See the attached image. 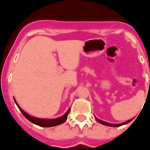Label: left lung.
<instances>
[{
    "mask_svg": "<svg viewBox=\"0 0 150 150\" xmlns=\"http://www.w3.org/2000/svg\"><path fill=\"white\" fill-rule=\"evenodd\" d=\"M95 119H96V120L98 122H100V124H102V125H107V126H110V127H119V126H121V125H125V124H128V123H129L130 122L133 120L134 118L133 119H131V120H128V121L125 122H123V123H120V124H112V123L107 122H104V121H102V120H98V119L97 117H95Z\"/></svg>",
    "mask_w": 150,
    "mask_h": 150,
    "instance_id": "left-lung-1",
    "label": "left lung"
}]
</instances>
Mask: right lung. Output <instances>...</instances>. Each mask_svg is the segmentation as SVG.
Returning a JSON list of instances; mask_svg holds the SVG:
<instances>
[{"label":"right lung","instance_id":"add662e5","mask_svg":"<svg viewBox=\"0 0 150 150\" xmlns=\"http://www.w3.org/2000/svg\"><path fill=\"white\" fill-rule=\"evenodd\" d=\"M14 100H15L16 104L17 107H18L19 110L22 112L23 116H25L27 120H28L30 122L34 123V124L37 125H39V126L41 127H53L64 123L66 120H67V116H68L69 112H70V109H71V108H69L68 110L66 112V113H64V114L62 116H61V117L56 118V119H51V120H50V119H39V118L34 117V116H31L29 114H28L27 112H25V111L19 107V105L18 104V103H17L15 98H14Z\"/></svg>","mask_w":150,"mask_h":150}]
</instances>
